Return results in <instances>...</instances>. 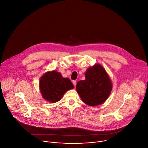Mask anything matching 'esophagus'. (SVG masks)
<instances>
[{
	"label": "esophagus",
	"mask_w": 148,
	"mask_h": 148,
	"mask_svg": "<svg viewBox=\"0 0 148 148\" xmlns=\"http://www.w3.org/2000/svg\"><path fill=\"white\" fill-rule=\"evenodd\" d=\"M73 84L74 86H75L76 85H77V81H73Z\"/></svg>",
	"instance_id": "esophagus-1"
}]
</instances>
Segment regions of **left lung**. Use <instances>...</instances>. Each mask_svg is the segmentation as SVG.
Returning a JSON list of instances; mask_svg holds the SVG:
<instances>
[{"mask_svg": "<svg viewBox=\"0 0 148 148\" xmlns=\"http://www.w3.org/2000/svg\"><path fill=\"white\" fill-rule=\"evenodd\" d=\"M113 85L104 67L97 63L85 72V79L77 82L76 90L82 101L90 106L104 103L109 98Z\"/></svg>", "mask_w": 148, "mask_h": 148, "instance_id": "obj_1", "label": "left lung"}]
</instances>
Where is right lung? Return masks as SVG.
I'll use <instances>...</instances> for the list:
<instances>
[{"mask_svg":"<svg viewBox=\"0 0 148 148\" xmlns=\"http://www.w3.org/2000/svg\"><path fill=\"white\" fill-rule=\"evenodd\" d=\"M73 88L71 81L68 78H63L60 73L56 70L45 73L39 80L42 96L50 103L57 102L66 91Z\"/></svg>","mask_w":148,"mask_h":148,"instance_id":"1","label":"right lung"}]
</instances>
